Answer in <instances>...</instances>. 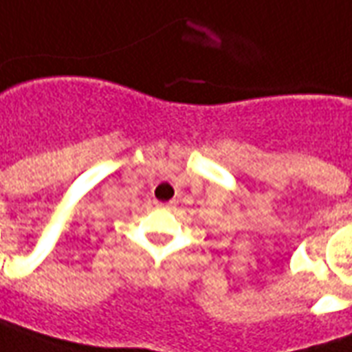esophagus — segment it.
Instances as JSON below:
<instances>
[{
  "label": "esophagus",
  "instance_id": "1",
  "mask_svg": "<svg viewBox=\"0 0 352 352\" xmlns=\"http://www.w3.org/2000/svg\"><path fill=\"white\" fill-rule=\"evenodd\" d=\"M157 206H161V208H172L174 204H176V201H168V203H155Z\"/></svg>",
  "mask_w": 352,
  "mask_h": 352
}]
</instances>
